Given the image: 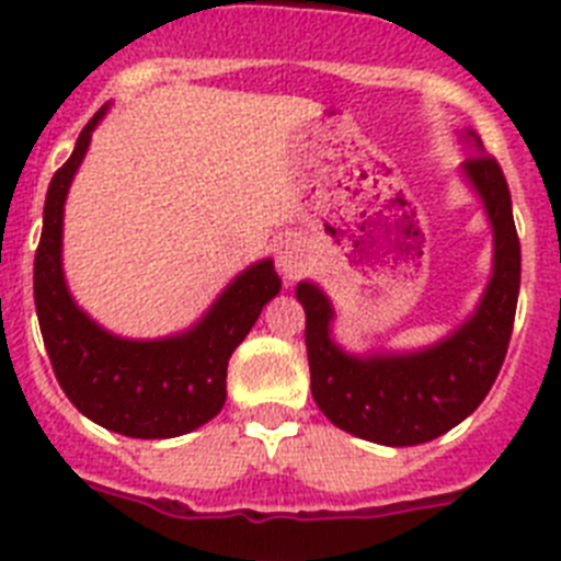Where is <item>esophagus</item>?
<instances>
[{
	"mask_svg": "<svg viewBox=\"0 0 561 561\" xmlns=\"http://www.w3.org/2000/svg\"><path fill=\"white\" fill-rule=\"evenodd\" d=\"M275 263L286 280H298L312 270V249L300 234H284L275 247Z\"/></svg>",
	"mask_w": 561,
	"mask_h": 561,
	"instance_id": "1",
	"label": "esophagus"
}]
</instances>
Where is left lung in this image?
Returning <instances> with one entry per match:
<instances>
[{"mask_svg":"<svg viewBox=\"0 0 561 561\" xmlns=\"http://www.w3.org/2000/svg\"><path fill=\"white\" fill-rule=\"evenodd\" d=\"M473 156L459 167L494 232V266L480 304L443 340L411 352L354 354L332 337L337 318L318 284L300 280L312 397L337 428L368 443L420 445L451 431L480 409L500 375L519 298V238L508 181L473 130L459 133Z\"/></svg>","mask_w":561,"mask_h":561,"instance_id":"8db88e82","label":"left lung"}]
</instances>
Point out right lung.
Here are the masks:
<instances>
[{
	"label": "right lung",
	"instance_id": "obj_1",
	"mask_svg": "<svg viewBox=\"0 0 561 561\" xmlns=\"http://www.w3.org/2000/svg\"><path fill=\"white\" fill-rule=\"evenodd\" d=\"M110 104L81 130L73 156L56 170L45 198L42 241L33 261V298L56 380L67 400L102 428L136 439L190 434L224 409L227 363L261 309L280 291L270 257L229 280L204 318L170 337L130 340L99 327L67 289L61 270L65 201Z\"/></svg>",
	"mask_w": 561,
	"mask_h": 561
}]
</instances>
